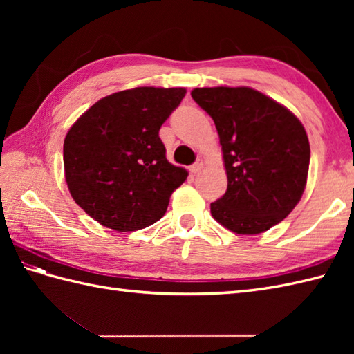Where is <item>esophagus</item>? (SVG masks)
<instances>
[{
  "label": "esophagus",
  "instance_id": "34e87169",
  "mask_svg": "<svg viewBox=\"0 0 354 354\" xmlns=\"http://www.w3.org/2000/svg\"><path fill=\"white\" fill-rule=\"evenodd\" d=\"M202 167H204V161L199 160V161L194 162L193 165H190V171L193 173V175H196V173H199L202 170Z\"/></svg>",
  "mask_w": 354,
  "mask_h": 354
}]
</instances>
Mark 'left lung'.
Wrapping results in <instances>:
<instances>
[{
	"mask_svg": "<svg viewBox=\"0 0 354 354\" xmlns=\"http://www.w3.org/2000/svg\"><path fill=\"white\" fill-rule=\"evenodd\" d=\"M193 100L219 133L228 187L212 216L236 234L275 227L303 196L310 162L301 122L252 88H194Z\"/></svg>",
	"mask_w": 354,
	"mask_h": 354,
	"instance_id": "8db88e82",
	"label": "left lung"
}]
</instances>
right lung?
I'll use <instances>...</instances> for the list:
<instances>
[{"label": "right lung", "instance_id": "right-lung-1", "mask_svg": "<svg viewBox=\"0 0 354 354\" xmlns=\"http://www.w3.org/2000/svg\"><path fill=\"white\" fill-rule=\"evenodd\" d=\"M185 88L140 86L103 97L64 141L65 181L94 221L129 232L160 221L189 171L165 158L160 129Z\"/></svg>", "mask_w": 354, "mask_h": 354}]
</instances>
